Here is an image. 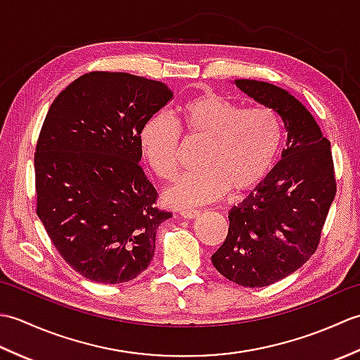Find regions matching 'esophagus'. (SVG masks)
Instances as JSON below:
<instances>
[{
    "instance_id": "obj_1",
    "label": "esophagus",
    "mask_w": 360,
    "mask_h": 360,
    "mask_svg": "<svg viewBox=\"0 0 360 360\" xmlns=\"http://www.w3.org/2000/svg\"><path fill=\"white\" fill-rule=\"evenodd\" d=\"M181 217L184 219H195L200 217V210H182Z\"/></svg>"
}]
</instances>
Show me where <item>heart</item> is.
<instances>
[{
	"label": "heart",
	"mask_w": 360,
	"mask_h": 360,
	"mask_svg": "<svg viewBox=\"0 0 360 360\" xmlns=\"http://www.w3.org/2000/svg\"><path fill=\"white\" fill-rule=\"evenodd\" d=\"M178 123L202 142L196 172L182 174L165 192L174 207H192L217 200L229 190L241 195L272 172L281 151L283 128L277 112L264 106L244 108L213 91H204L178 108ZM179 126L167 114L142 125L139 147L159 178L172 179L179 167Z\"/></svg>",
	"instance_id": "heart-1"
}]
</instances>
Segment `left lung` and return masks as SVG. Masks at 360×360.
Here are the masks:
<instances>
[{
	"label": "left lung",
	"mask_w": 360,
	"mask_h": 360,
	"mask_svg": "<svg viewBox=\"0 0 360 360\" xmlns=\"http://www.w3.org/2000/svg\"><path fill=\"white\" fill-rule=\"evenodd\" d=\"M274 110L288 131L281 160L229 213V233L212 263L236 285L263 288L288 277L314 254L335 196L331 143L300 101L272 83L235 80Z\"/></svg>",
	"instance_id": "8db88e82"
}]
</instances>
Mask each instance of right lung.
Returning <instances> with one entry per match:
<instances>
[{
    "label": "right lung",
    "instance_id": "right-lung-1",
    "mask_svg": "<svg viewBox=\"0 0 360 360\" xmlns=\"http://www.w3.org/2000/svg\"><path fill=\"white\" fill-rule=\"evenodd\" d=\"M164 83L94 71L66 86L35 150L37 215L65 262L105 285L136 278L170 212L139 165V131L172 101Z\"/></svg>",
    "mask_w": 360,
    "mask_h": 360
}]
</instances>
